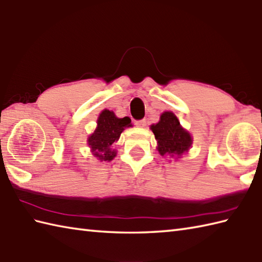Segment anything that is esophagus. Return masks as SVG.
I'll return each instance as SVG.
<instances>
[{
	"label": "esophagus",
	"instance_id": "1",
	"mask_svg": "<svg viewBox=\"0 0 262 262\" xmlns=\"http://www.w3.org/2000/svg\"><path fill=\"white\" fill-rule=\"evenodd\" d=\"M135 125H136L137 127H141V128H143V127H145V126H146V120H145V119L136 120V121H135Z\"/></svg>",
	"mask_w": 262,
	"mask_h": 262
}]
</instances>
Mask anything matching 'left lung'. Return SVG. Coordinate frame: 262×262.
<instances>
[{
	"label": "left lung",
	"instance_id": "left-lung-1",
	"mask_svg": "<svg viewBox=\"0 0 262 262\" xmlns=\"http://www.w3.org/2000/svg\"><path fill=\"white\" fill-rule=\"evenodd\" d=\"M151 129L158 141V151L162 157H181L191 146V136L180 126L173 113L166 111Z\"/></svg>",
	"mask_w": 262,
	"mask_h": 262
}]
</instances>
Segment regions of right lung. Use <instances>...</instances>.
<instances>
[{
    "mask_svg": "<svg viewBox=\"0 0 262 262\" xmlns=\"http://www.w3.org/2000/svg\"><path fill=\"white\" fill-rule=\"evenodd\" d=\"M128 117L117 118L113 111L103 110L98 118V127L89 137V145L92 148L94 157L101 161H111L116 157V151L111 145L119 140L120 134L126 127H129Z\"/></svg>",
    "mask_w": 262,
    "mask_h": 262,
    "instance_id": "obj_1",
    "label": "right lung"
}]
</instances>
